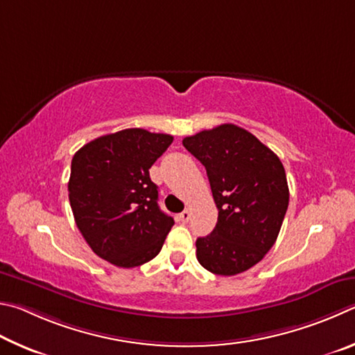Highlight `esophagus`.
Instances as JSON below:
<instances>
[{
  "label": "esophagus",
  "instance_id": "1",
  "mask_svg": "<svg viewBox=\"0 0 355 355\" xmlns=\"http://www.w3.org/2000/svg\"><path fill=\"white\" fill-rule=\"evenodd\" d=\"M190 216H191V214H190V210H184L182 214H179V221L181 223H189V220H190Z\"/></svg>",
  "mask_w": 355,
  "mask_h": 355
}]
</instances>
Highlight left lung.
<instances>
[{"mask_svg": "<svg viewBox=\"0 0 355 355\" xmlns=\"http://www.w3.org/2000/svg\"><path fill=\"white\" fill-rule=\"evenodd\" d=\"M182 145L206 166L218 221L196 240V257L218 276H235L259 263L281 231L288 207L282 162L256 135L221 124L185 137Z\"/></svg>", "mask_w": 355, "mask_h": 355, "instance_id": "1", "label": "left lung"}]
</instances>
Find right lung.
<instances>
[{"instance_id": "obj_1", "label": "right lung", "mask_w": 355, "mask_h": 355, "mask_svg": "<svg viewBox=\"0 0 355 355\" xmlns=\"http://www.w3.org/2000/svg\"><path fill=\"white\" fill-rule=\"evenodd\" d=\"M173 135L123 129L87 143L73 155L68 198L92 251L120 268L154 259L174 225L157 204L149 168Z\"/></svg>"}]
</instances>
